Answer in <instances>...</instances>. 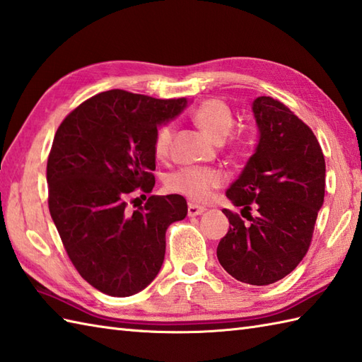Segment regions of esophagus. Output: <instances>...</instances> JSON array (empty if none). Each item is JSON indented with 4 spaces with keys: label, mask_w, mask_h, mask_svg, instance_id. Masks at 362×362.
I'll return each instance as SVG.
<instances>
[{
    "label": "esophagus",
    "mask_w": 362,
    "mask_h": 362,
    "mask_svg": "<svg viewBox=\"0 0 362 362\" xmlns=\"http://www.w3.org/2000/svg\"><path fill=\"white\" fill-rule=\"evenodd\" d=\"M205 211L204 206L201 205H196V204H188V216H199V214H202Z\"/></svg>",
    "instance_id": "esophagus-1"
}]
</instances>
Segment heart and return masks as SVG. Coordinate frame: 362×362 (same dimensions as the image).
Instances as JSON below:
<instances>
[{
    "instance_id": "b5f03b06",
    "label": "heart",
    "mask_w": 362,
    "mask_h": 362,
    "mask_svg": "<svg viewBox=\"0 0 362 362\" xmlns=\"http://www.w3.org/2000/svg\"><path fill=\"white\" fill-rule=\"evenodd\" d=\"M194 124L202 130V132L211 138L213 141L222 143L226 136L230 134L233 127V113L228 104L218 98L205 99L204 103L196 107L193 112ZM174 136L173 124H163L156 130L153 135V153L160 160H165L169 156ZM241 144L238 141L232 143L233 151H240ZM224 175L218 169L213 168H197V166H187L179 171L173 173L168 177L166 187L173 193H179L191 199L193 202L205 204L213 197L214 191L224 185Z\"/></svg>"
}]
</instances>
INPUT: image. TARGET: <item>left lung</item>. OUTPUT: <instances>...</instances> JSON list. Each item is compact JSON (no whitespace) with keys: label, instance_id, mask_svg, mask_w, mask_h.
Instances as JSON below:
<instances>
[{"label":"left lung","instance_id":"1","mask_svg":"<svg viewBox=\"0 0 362 362\" xmlns=\"http://www.w3.org/2000/svg\"><path fill=\"white\" fill-rule=\"evenodd\" d=\"M252 110L259 141L227 189L243 216L222 210L232 227L216 253L233 279L266 286L294 271L310 249L325 196V158L313 130L279 99L259 96Z\"/></svg>","mask_w":362,"mask_h":362}]
</instances>
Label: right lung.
<instances>
[{"label": "right lung", "instance_id": "1", "mask_svg": "<svg viewBox=\"0 0 362 362\" xmlns=\"http://www.w3.org/2000/svg\"><path fill=\"white\" fill-rule=\"evenodd\" d=\"M185 104V98L103 91L68 113L54 136L46 165L51 218L76 271L107 296L148 286L163 264L166 228L187 216L179 194L127 209L134 194L152 193L153 135Z\"/></svg>", "mask_w": 362, "mask_h": 362}]
</instances>
